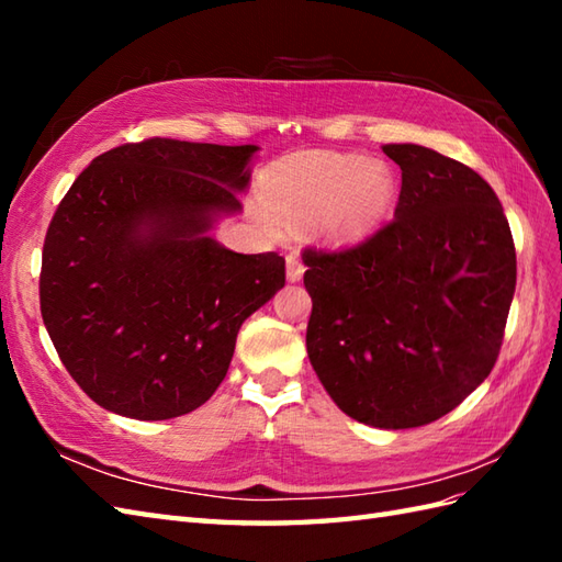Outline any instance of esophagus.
Segmentation results:
<instances>
[{
  "label": "esophagus",
  "mask_w": 562,
  "mask_h": 562,
  "mask_svg": "<svg viewBox=\"0 0 562 562\" xmlns=\"http://www.w3.org/2000/svg\"><path fill=\"white\" fill-rule=\"evenodd\" d=\"M302 274H304V262L300 260V256H296V254H290L288 256V280L300 282Z\"/></svg>",
  "instance_id": "34e87169"
}]
</instances>
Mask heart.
<instances>
[{"instance_id": "heart-1", "label": "heart", "mask_w": 562, "mask_h": 562, "mask_svg": "<svg viewBox=\"0 0 562 562\" xmlns=\"http://www.w3.org/2000/svg\"><path fill=\"white\" fill-rule=\"evenodd\" d=\"M268 205L254 207L270 234L288 224H312L330 244H352L374 234L396 200L391 166L357 154L304 151L274 164L266 181Z\"/></svg>"}]
</instances>
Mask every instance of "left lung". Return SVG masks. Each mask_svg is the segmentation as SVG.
<instances>
[{"label":"left lung","instance_id":"left-lung-1","mask_svg":"<svg viewBox=\"0 0 562 562\" xmlns=\"http://www.w3.org/2000/svg\"><path fill=\"white\" fill-rule=\"evenodd\" d=\"M401 166L391 224L338 254H304L306 352L352 420L408 429L439 420L495 367L517 284L495 190L420 145H384Z\"/></svg>","mask_w":562,"mask_h":562}]
</instances>
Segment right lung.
I'll return each mask as SVG.
<instances>
[{"instance_id":"right-lung-1","label":"right lung","mask_w":562,"mask_h":562,"mask_svg":"<svg viewBox=\"0 0 562 562\" xmlns=\"http://www.w3.org/2000/svg\"><path fill=\"white\" fill-rule=\"evenodd\" d=\"M256 145L145 139L83 169L47 226L41 314L101 408L171 420L226 376L238 328L284 288V258L212 236L241 212Z\"/></svg>"}]
</instances>
